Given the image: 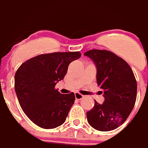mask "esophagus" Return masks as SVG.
<instances>
[{
	"label": "esophagus",
	"instance_id": "esophagus-1",
	"mask_svg": "<svg viewBox=\"0 0 148 148\" xmlns=\"http://www.w3.org/2000/svg\"><path fill=\"white\" fill-rule=\"evenodd\" d=\"M75 99H77V100H81V99L84 97V95L80 93H78V92H75Z\"/></svg>",
	"mask_w": 148,
	"mask_h": 148
}]
</instances>
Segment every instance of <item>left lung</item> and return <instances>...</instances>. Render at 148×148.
I'll return each mask as SVG.
<instances>
[{
    "label": "left lung",
    "instance_id": "1",
    "mask_svg": "<svg viewBox=\"0 0 148 148\" xmlns=\"http://www.w3.org/2000/svg\"><path fill=\"white\" fill-rule=\"evenodd\" d=\"M90 57L97 67V84L104 90V101L87 112V121L99 131H110L121 126L134 108L137 83L127 63L110 51L91 49Z\"/></svg>",
    "mask_w": 148,
    "mask_h": 148
}]
</instances>
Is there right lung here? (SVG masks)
<instances>
[{
    "label": "right lung",
    "instance_id": "right-lung-1",
    "mask_svg": "<svg viewBox=\"0 0 148 148\" xmlns=\"http://www.w3.org/2000/svg\"><path fill=\"white\" fill-rule=\"evenodd\" d=\"M79 52L41 54L23 63L15 75V90L22 110L35 125L53 129L63 125L75 101L74 92L61 94L55 86L62 80Z\"/></svg>",
    "mask_w": 148,
    "mask_h": 148
}]
</instances>
